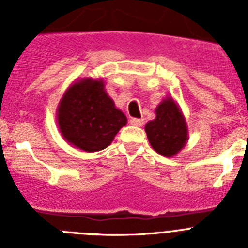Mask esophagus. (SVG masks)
Segmentation results:
<instances>
[{
    "label": "esophagus",
    "instance_id": "esophagus-1",
    "mask_svg": "<svg viewBox=\"0 0 248 248\" xmlns=\"http://www.w3.org/2000/svg\"><path fill=\"white\" fill-rule=\"evenodd\" d=\"M131 125L135 126H141L144 124V119H139V118H131L130 122H129Z\"/></svg>",
    "mask_w": 248,
    "mask_h": 248
}]
</instances>
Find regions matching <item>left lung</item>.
<instances>
[{
    "mask_svg": "<svg viewBox=\"0 0 248 248\" xmlns=\"http://www.w3.org/2000/svg\"><path fill=\"white\" fill-rule=\"evenodd\" d=\"M149 143L163 156H174L187 140V128L176 103L168 98L156 108V118L145 125Z\"/></svg>",
    "mask_w": 248,
    "mask_h": 248,
    "instance_id": "1",
    "label": "left lung"
}]
</instances>
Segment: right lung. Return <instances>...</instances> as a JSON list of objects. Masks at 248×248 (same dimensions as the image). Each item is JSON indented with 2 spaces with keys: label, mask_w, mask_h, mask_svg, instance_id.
I'll return each instance as SVG.
<instances>
[{
  "label": "right lung",
  "mask_w": 248,
  "mask_h": 248,
  "mask_svg": "<svg viewBox=\"0 0 248 248\" xmlns=\"http://www.w3.org/2000/svg\"><path fill=\"white\" fill-rule=\"evenodd\" d=\"M58 125L68 143L88 153L105 149L126 124L102 80L83 79L69 87L58 107Z\"/></svg>",
  "instance_id": "add662e5"
}]
</instances>
